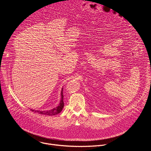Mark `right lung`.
I'll list each match as a JSON object with an SVG mask.
<instances>
[{
	"mask_svg": "<svg viewBox=\"0 0 151 151\" xmlns=\"http://www.w3.org/2000/svg\"><path fill=\"white\" fill-rule=\"evenodd\" d=\"M61 100L60 102L59 105L53 108L52 109L49 110V111H35L33 109H30L32 112H34L35 113H37L39 114H42V115H49V116H52V115H57L58 114L60 113L61 111L63 110V108L64 107V102H63V88L61 90Z\"/></svg>",
	"mask_w": 151,
	"mask_h": 151,
	"instance_id": "add662e5",
	"label": "right lung"
}]
</instances>
